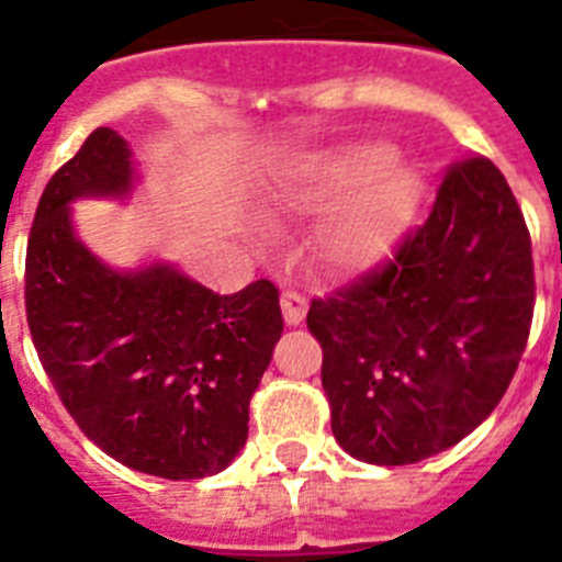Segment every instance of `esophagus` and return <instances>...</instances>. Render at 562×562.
<instances>
[{
  "label": "esophagus",
  "instance_id": "1",
  "mask_svg": "<svg viewBox=\"0 0 562 562\" xmlns=\"http://www.w3.org/2000/svg\"><path fill=\"white\" fill-rule=\"evenodd\" d=\"M281 312H284L286 326H297L306 317V297H301L297 292H284L281 295Z\"/></svg>",
  "mask_w": 562,
  "mask_h": 562
}]
</instances>
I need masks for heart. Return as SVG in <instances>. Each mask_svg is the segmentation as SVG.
<instances>
[{
    "mask_svg": "<svg viewBox=\"0 0 562 562\" xmlns=\"http://www.w3.org/2000/svg\"><path fill=\"white\" fill-rule=\"evenodd\" d=\"M422 205V177L396 162L389 143H349L310 157L272 200L276 213L321 216L317 258L340 276L374 270L408 236Z\"/></svg>",
    "mask_w": 562,
    "mask_h": 562,
    "instance_id": "heart-1",
    "label": "heart"
}]
</instances>
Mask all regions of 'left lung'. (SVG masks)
<instances>
[{"label":"left lung","instance_id":"obj_1","mask_svg":"<svg viewBox=\"0 0 562 562\" xmlns=\"http://www.w3.org/2000/svg\"><path fill=\"white\" fill-rule=\"evenodd\" d=\"M532 310L524 213L493 162H459L394 261L312 301L337 445L380 467L459 445L509 389Z\"/></svg>","mask_w":562,"mask_h":562}]
</instances>
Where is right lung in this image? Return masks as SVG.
I'll use <instances>...</instances> for the list:
<instances>
[{"mask_svg":"<svg viewBox=\"0 0 562 562\" xmlns=\"http://www.w3.org/2000/svg\"><path fill=\"white\" fill-rule=\"evenodd\" d=\"M132 148L101 126L44 188L24 304L38 360L78 428L114 461L171 481L222 473L245 448L250 396L284 321L278 290L216 295L168 261L117 270L83 245L72 202H126Z\"/></svg>","mask_w":562,"mask_h":562,"instance_id":"add662e5","label":"right lung"}]
</instances>
